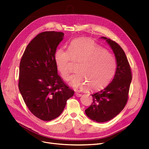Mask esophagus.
<instances>
[{
	"label": "esophagus",
	"mask_w": 149,
	"mask_h": 149,
	"mask_svg": "<svg viewBox=\"0 0 149 149\" xmlns=\"http://www.w3.org/2000/svg\"><path fill=\"white\" fill-rule=\"evenodd\" d=\"M82 94H80V93H75V95L76 96V97H81L82 96Z\"/></svg>",
	"instance_id": "1"
}]
</instances>
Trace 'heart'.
Wrapping results in <instances>:
<instances>
[{"instance_id": "obj_1", "label": "heart", "mask_w": 149, "mask_h": 149, "mask_svg": "<svg viewBox=\"0 0 149 149\" xmlns=\"http://www.w3.org/2000/svg\"><path fill=\"white\" fill-rule=\"evenodd\" d=\"M80 62L76 73L70 77V84L74 89L98 90L111 80L117 68L114 56L93 40L76 39L70 43L68 49L60 48L55 53V61L62 77L67 81L71 69L70 61Z\"/></svg>"}]
</instances>
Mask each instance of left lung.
I'll return each instance as SVG.
<instances>
[{
	"label": "left lung",
	"mask_w": 149,
	"mask_h": 149,
	"mask_svg": "<svg viewBox=\"0 0 149 149\" xmlns=\"http://www.w3.org/2000/svg\"><path fill=\"white\" fill-rule=\"evenodd\" d=\"M101 38L106 40L113 50L117 68L112 81L104 89L91 94L93 102L85 111L89 118L97 122L109 121L124 109L128 101L132 80L130 65L122 48L110 39Z\"/></svg>",
	"instance_id": "obj_1"
}]
</instances>
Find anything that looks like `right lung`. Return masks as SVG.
Listing matches in <instances>:
<instances>
[{"mask_svg":"<svg viewBox=\"0 0 149 149\" xmlns=\"http://www.w3.org/2000/svg\"><path fill=\"white\" fill-rule=\"evenodd\" d=\"M63 38V32L38 34L27 45L19 64V92L31 113L45 121L58 117L74 95L58 74L55 61Z\"/></svg>","mask_w":149,"mask_h":149,"instance_id":"right-lung-1","label":"right lung"}]
</instances>
